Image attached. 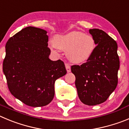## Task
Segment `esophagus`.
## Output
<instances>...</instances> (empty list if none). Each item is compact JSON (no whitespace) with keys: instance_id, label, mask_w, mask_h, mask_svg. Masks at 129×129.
I'll list each match as a JSON object with an SVG mask.
<instances>
[{"instance_id":"esophagus-1","label":"esophagus","mask_w":129,"mask_h":129,"mask_svg":"<svg viewBox=\"0 0 129 129\" xmlns=\"http://www.w3.org/2000/svg\"><path fill=\"white\" fill-rule=\"evenodd\" d=\"M66 69H67V72H71V67H70V65L69 64L67 63L66 64Z\"/></svg>"}]
</instances>
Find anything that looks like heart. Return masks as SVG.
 <instances>
[{"label": "heart", "mask_w": 129, "mask_h": 129, "mask_svg": "<svg viewBox=\"0 0 129 129\" xmlns=\"http://www.w3.org/2000/svg\"><path fill=\"white\" fill-rule=\"evenodd\" d=\"M54 44L57 48L67 50L68 58L74 63H82L88 61L95 48L94 38L91 35L79 31L56 36Z\"/></svg>", "instance_id": "b5f03b06"}]
</instances>
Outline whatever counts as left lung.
Instances as JSON below:
<instances>
[{
  "label": "left lung",
  "mask_w": 129,
  "mask_h": 129,
  "mask_svg": "<svg viewBox=\"0 0 129 129\" xmlns=\"http://www.w3.org/2000/svg\"><path fill=\"white\" fill-rule=\"evenodd\" d=\"M89 32L96 45L94 52L87 62L72 66L71 71L79 99L84 104L95 106L104 102L116 88L120 60L116 41L100 29Z\"/></svg>",
  "instance_id": "8db88e82"
}]
</instances>
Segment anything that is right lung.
Listing matches in <instances>:
<instances>
[{"instance_id": "1", "label": "right lung", "mask_w": 129, "mask_h": 129, "mask_svg": "<svg viewBox=\"0 0 129 129\" xmlns=\"http://www.w3.org/2000/svg\"><path fill=\"white\" fill-rule=\"evenodd\" d=\"M45 30L27 27L11 37L6 45L3 72L11 93L31 107L48 105L54 96V84L67 74L60 59H49Z\"/></svg>"}]
</instances>
